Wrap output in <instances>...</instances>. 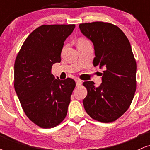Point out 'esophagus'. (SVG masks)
Returning a JSON list of instances; mask_svg holds the SVG:
<instances>
[{
  "instance_id": "obj_1",
  "label": "esophagus",
  "mask_w": 150,
  "mask_h": 150,
  "mask_svg": "<svg viewBox=\"0 0 150 150\" xmlns=\"http://www.w3.org/2000/svg\"><path fill=\"white\" fill-rule=\"evenodd\" d=\"M75 82H76V86H77V87H80V86L82 85V81L78 80V79H76V80H75Z\"/></svg>"
}]
</instances>
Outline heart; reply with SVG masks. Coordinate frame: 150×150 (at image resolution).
<instances>
[{
	"label": "heart",
	"instance_id": "heart-1",
	"mask_svg": "<svg viewBox=\"0 0 150 150\" xmlns=\"http://www.w3.org/2000/svg\"><path fill=\"white\" fill-rule=\"evenodd\" d=\"M89 41L85 39V38H80V39H77V46H82L86 44H89Z\"/></svg>",
	"mask_w": 150,
	"mask_h": 150
}]
</instances>
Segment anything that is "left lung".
Wrapping results in <instances>:
<instances>
[{
  "label": "left lung",
  "mask_w": 150,
  "mask_h": 150,
  "mask_svg": "<svg viewBox=\"0 0 150 150\" xmlns=\"http://www.w3.org/2000/svg\"><path fill=\"white\" fill-rule=\"evenodd\" d=\"M79 27L94 44L93 65L104 68L99 87L92 81L83 83L87 89L84 107L93 119L111 123L128 109L135 95L137 65L131 46L123 31L113 24L94 22Z\"/></svg>",
  "instance_id": "8db88e82"
}]
</instances>
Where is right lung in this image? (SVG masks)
I'll list each match as a JSON object with an SVG mask.
<instances>
[{
	"mask_svg": "<svg viewBox=\"0 0 150 150\" xmlns=\"http://www.w3.org/2000/svg\"><path fill=\"white\" fill-rule=\"evenodd\" d=\"M75 25H44L25 39L14 66V87L26 116L43 128L56 127L65 118L73 79H55L53 64L60 63L64 42Z\"/></svg>",
	"mask_w": 150,
	"mask_h": 150,
	"instance_id": "1",
	"label": "right lung"
}]
</instances>
